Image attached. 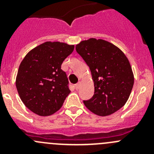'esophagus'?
Returning a JSON list of instances; mask_svg holds the SVG:
<instances>
[{
	"label": "esophagus",
	"instance_id": "1",
	"mask_svg": "<svg viewBox=\"0 0 154 154\" xmlns=\"http://www.w3.org/2000/svg\"><path fill=\"white\" fill-rule=\"evenodd\" d=\"M80 84H81V83H80V82H78L77 84H75V88H76V89H78V88H80Z\"/></svg>",
	"mask_w": 154,
	"mask_h": 154
}]
</instances>
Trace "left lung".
<instances>
[{
	"mask_svg": "<svg viewBox=\"0 0 154 154\" xmlns=\"http://www.w3.org/2000/svg\"><path fill=\"white\" fill-rule=\"evenodd\" d=\"M76 51L90 68L94 94L84 100L88 110L99 116H107L120 109L128 100L134 83L129 60L112 43L91 38L80 42Z\"/></svg>",
	"mask_w": 154,
	"mask_h": 154,
	"instance_id": "8db88e82",
	"label": "left lung"
}]
</instances>
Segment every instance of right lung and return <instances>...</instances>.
Wrapping results in <instances>:
<instances>
[{
	"mask_svg": "<svg viewBox=\"0 0 154 154\" xmlns=\"http://www.w3.org/2000/svg\"><path fill=\"white\" fill-rule=\"evenodd\" d=\"M74 45L45 42L29 51L18 68L15 86L26 107L40 116L57 112L71 92L63 61Z\"/></svg>",
	"mask_w": 154,
	"mask_h": 154,
	"instance_id": "add662e5",
	"label": "right lung"
}]
</instances>
